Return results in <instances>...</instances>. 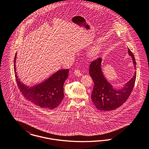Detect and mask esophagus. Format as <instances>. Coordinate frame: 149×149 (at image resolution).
Segmentation results:
<instances>
[{"instance_id": "obj_1", "label": "esophagus", "mask_w": 149, "mask_h": 149, "mask_svg": "<svg viewBox=\"0 0 149 149\" xmlns=\"http://www.w3.org/2000/svg\"><path fill=\"white\" fill-rule=\"evenodd\" d=\"M74 74L75 76H78V77L82 76V73H81V72L79 71V69L75 70V71L74 72Z\"/></svg>"}]
</instances>
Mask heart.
Instances as JSON below:
<instances>
[{
	"mask_svg": "<svg viewBox=\"0 0 149 149\" xmlns=\"http://www.w3.org/2000/svg\"><path fill=\"white\" fill-rule=\"evenodd\" d=\"M100 45H96L91 48L90 51V55L91 56H95L98 53V52H100Z\"/></svg>",
	"mask_w": 149,
	"mask_h": 149,
	"instance_id": "obj_1",
	"label": "heart"
}]
</instances>
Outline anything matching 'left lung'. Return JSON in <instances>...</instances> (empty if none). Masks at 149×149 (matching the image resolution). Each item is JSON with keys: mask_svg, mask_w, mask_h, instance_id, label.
<instances>
[{"mask_svg": "<svg viewBox=\"0 0 149 149\" xmlns=\"http://www.w3.org/2000/svg\"><path fill=\"white\" fill-rule=\"evenodd\" d=\"M129 54L132 57L135 69L136 61L131 51L128 49ZM102 58H98L91 62L89 73L93 79L94 87L91 94V99L98 110L111 111L115 110L126 101L133 90L136 72L132 78L121 89L114 88L105 78L101 69Z\"/></svg>", "mask_w": 149, "mask_h": 149, "instance_id": "8db88e82", "label": "left lung"}]
</instances>
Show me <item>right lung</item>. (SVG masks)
<instances>
[{"label":"right lung","mask_w":149,"mask_h":149,"mask_svg":"<svg viewBox=\"0 0 149 149\" xmlns=\"http://www.w3.org/2000/svg\"><path fill=\"white\" fill-rule=\"evenodd\" d=\"M16 57L17 53L14 61L15 76L18 86L24 97L40 107L48 109L57 107L64 97L63 84L68 77L69 70H58L43 82L29 87L22 82L17 76Z\"/></svg>","instance_id":"obj_1"}]
</instances>
